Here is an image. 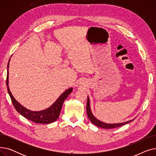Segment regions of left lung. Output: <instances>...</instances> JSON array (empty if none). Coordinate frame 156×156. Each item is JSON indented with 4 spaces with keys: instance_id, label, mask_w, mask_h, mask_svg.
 <instances>
[{
    "instance_id": "8db88e82",
    "label": "left lung",
    "mask_w": 156,
    "mask_h": 156,
    "mask_svg": "<svg viewBox=\"0 0 156 156\" xmlns=\"http://www.w3.org/2000/svg\"><path fill=\"white\" fill-rule=\"evenodd\" d=\"M87 115L88 117L89 118V119L90 120V121L92 122V123L102 128H105V129H111V128H117L119 126H121L124 125H126L128 122L132 121L134 120L132 119L129 120L126 122H119V123H113V124H109V123H106V122H102L100 120H99L98 119H97L94 115L92 112L91 109H90V99L89 97H87Z\"/></svg>"
}]
</instances>
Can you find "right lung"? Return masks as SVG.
Masks as SVG:
<instances>
[{"mask_svg": "<svg viewBox=\"0 0 156 156\" xmlns=\"http://www.w3.org/2000/svg\"><path fill=\"white\" fill-rule=\"evenodd\" d=\"M9 62L10 59L7 64V69H9ZM6 85L7 87L8 93L9 94L12 104L14 106L16 110L24 118H26L27 119L33 122H36V123L40 124L52 123V122L55 121L58 119L64 101L73 91V88H70L66 90L61 95V96L56 100V101L51 107H49L48 108L40 111H33L27 109L21 104H20L14 99V97L12 95L9 87V70H7V73Z\"/></svg>", "mask_w": 156, "mask_h": 156, "instance_id": "obj_1", "label": "right lung"}]
</instances>
